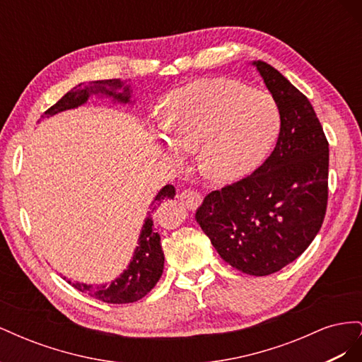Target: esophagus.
Segmentation results:
<instances>
[{
	"instance_id": "esophagus-1",
	"label": "esophagus",
	"mask_w": 362,
	"mask_h": 362,
	"mask_svg": "<svg viewBox=\"0 0 362 362\" xmlns=\"http://www.w3.org/2000/svg\"><path fill=\"white\" fill-rule=\"evenodd\" d=\"M178 198H180V201H181L185 206H187V208H196V206H198V205L201 204V201H202L201 194H199L198 192L192 190V189H184V190H181L180 194H178Z\"/></svg>"
}]
</instances>
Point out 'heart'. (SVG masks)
<instances>
[{"instance_id": "b5f03b06", "label": "heart", "mask_w": 362, "mask_h": 362, "mask_svg": "<svg viewBox=\"0 0 362 362\" xmlns=\"http://www.w3.org/2000/svg\"><path fill=\"white\" fill-rule=\"evenodd\" d=\"M160 125L166 156L198 154L199 169L217 182L246 177L264 160L279 131L272 98L233 80H201L172 92L163 104Z\"/></svg>"}]
</instances>
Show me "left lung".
<instances>
[{
    "label": "left lung",
    "instance_id": "left-lung-1",
    "mask_svg": "<svg viewBox=\"0 0 362 362\" xmlns=\"http://www.w3.org/2000/svg\"><path fill=\"white\" fill-rule=\"evenodd\" d=\"M252 64L278 105L276 146L246 178L206 194L194 217L228 264L266 276L300 257L320 231L329 144L308 98L266 62Z\"/></svg>",
    "mask_w": 362,
    "mask_h": 362
}]
</instances>
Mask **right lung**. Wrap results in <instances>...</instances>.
<instances>
[{
  "label": "right lung",
  "instance_id": "add662e5",
  "mask_svg": "<svg viewBox=\"0 0 362 362\" xmlns=\"http://www.w3.org/2000/svg\"><path fill=\"white\" fill-rule=\"evenodd\" d=\"M90 84L93 86L81 87V84H78L74 87V89L64 95L60 101L49 107L48 110L43 113V116L49 117L60 112L76 108L78 105L87 103V98L92 93H103L105 96H112L113 101L122 104L129 103V86H124V83L120 80H101L93 81ZM117 88H124V92L119 94L115 92ZM173 196L175 187L168 184L158 192L154 202L160 205L163 201L173 199ZM163 267L164 254L160 243V235L156 231L154 222H152V217L149 214L145 218L144 226H141V231L139 235V246L134 250L133 259L129 261V264L127 270H124L122 275L112 281V284H108V286L107 284H103V286H92V284H89V286H87V284L80 282H68L72 284V287H75L78 291L87 293L90 298L103 300L105 303H131L145 298V296L156 287V284L161 278Z\"/></svg>",
  "mask_w": 362,
  "mask_h": 362
}]
</instances>
